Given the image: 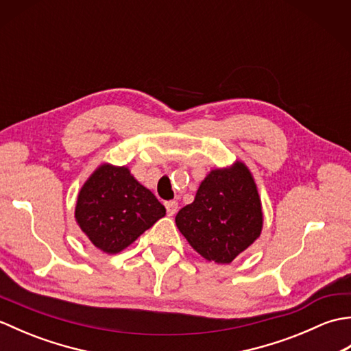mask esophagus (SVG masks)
<instances>
[{
    "instance_id": "obj_1",
    "label": "esophagus",
    "mask_w": 351,
    "mask_h": 351,
    "mask_svg": "<svg viewBox=\"0 0 351 351\" xmlns=\"http://www.w3.org/2000/svg\"><path fill=\"white\" fill-rule=\"evenodd\" d=\"M178 208H180V205H178L176 200H169V202H166V210H167L169 215L176 214L178 213Z\"/></svg>"
}]
</instances>
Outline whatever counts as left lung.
Instances as JSON below:
<instances>
[{
  "instance_id": "left-lung-1",
  "label": "left lung",
  "mask_w": 351,
  "mask_h": 351,
  "mask_svg": "<svg viewBox=\"0 0 351 351\" xmlns=\"http://www.w3.org/2000/svg\"><path fill=\"white\" fill-rule=\"evenodd\" d=\"M176 226L200 256L230 264L263 230V205L249 167L235 161L214 169L200 182L196 197L175 217Z\"/></svg>"
}]
</instances>
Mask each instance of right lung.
Masks as SVG:
<instances>
[{
    "mask_svg": "<svg viewBox=\"0 0 351 351\" xmlns=\"http://www.w3.org/2000/svg\"><path fill=\"white\" fill-rule=\"evenodd\" d=\"M166 215L151 190L131 175L128 167L104 162L78 193L75 220L99 250L114 255Z\"/></svg>",
    "mask_w": 351,
    "mask_h": 351,
    "instance_id": "1",
    "label": "right lung"
}]
</instances>
